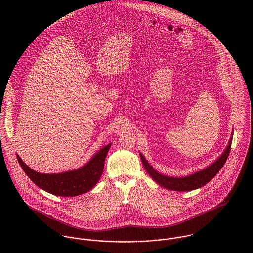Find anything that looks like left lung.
I'll list each match as a JSON object with an SVG mask.
<instances>
[{
	"mask_svg": "<svg viewBox=\"0 0 253 253\" xmlns=\"http://www.w3.org/2000/svg\"><path fill=\"white\" fill-rule=\"evenodd\" d=\"M232 139H233V136L231 137L229 144L227 146L226 150L224 151V153L217 159L213 164H211L210 167H208L200 171H197V172L190 174L188 176H185V177H170L168 175H163V174L159 173L156 169H154V168H152V166L146 161L144 156L141 153H140V159L143 163V166H144L145 169L148 172V174L152 177V179H154L162 187L167 188L169 190L179 191V192L191 191V190H195V189L203 187L204 185H206L207 183H209L210 181L219 172V170L224 166V164L227 161V158L229 156V153L231 150V145H232Z\"/></svg>",
	"mask_w": 253,
	"mask_h": 253,
	"instance_id": "left-lung-1",
	"label": "left lung"
}]
</instances>
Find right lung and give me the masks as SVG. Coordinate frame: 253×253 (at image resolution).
I'll return each mask as SVG.
<instances>
[{
	"instance_id": "obj_1",
	"label": "right lung",
	"mask_w": 253,
	"mask_h": 253,
	"mask_svg": "<svg viewBox=\"0 0 253 253\" xmlns=\"http://www.w3.org/2000/svg\"><path fill=\"white\" fill-rule=\"evenodd\" d=\"M111 144L102 147L84 167L61 173H40L30 169L21 158L17 161L27 176L38 187L55 196L75 197L91 190L102 175L104 162Z\"/></svg>"
}]
</instances>
